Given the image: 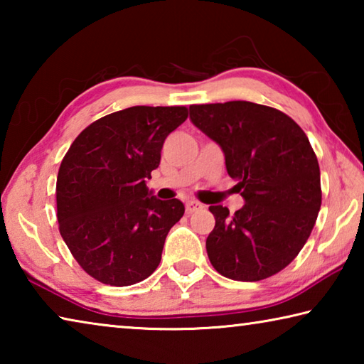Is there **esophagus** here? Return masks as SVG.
<instances>
[{
    "label": "esophagus",
    "mask_w": 364,
    "mask_h": 364,
    "mask_svg": "<svg viewBox=\"0 0 364 364\" xmlns=\"http://www.w3.org/2000/svg\"><path fill=\"white\" fill-rule=\"evenodd\" d=\"M202 208H204V205H202L200 202H197V200H188L186 202V212L188 213H194L197 210H202Z\"/></svg>",
    "instance_id": "obj_1"
}]
</instances>
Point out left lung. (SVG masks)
Returning a JSON list of instances; mask_svg holds the SVG:
<instances>
[{"instance_id": "left-lung-1", "label": "left lung", "mask_w": 364, "mask_h": 364, "mask_svg": "<svg viewBox=\"0 0 364 364\" xmlns=\"http://www.w3.org/2000/svg\"><path fill=\"white\" fill-rule=\"evenodd\" d=\"M189 119L225 152L228 175L245 204L234 215L210 205L205 247L212 267L234 281H262L291 263L321 207L316 154L281 110L249 101L193 104Z\"/></svg>"}]
</instances>
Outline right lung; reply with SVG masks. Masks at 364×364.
Returning a JSON list of instances; mask_svg holds the SVG:
<instances>
[{"label":"right lung","instance_id":"1","mask_svg":"<svg viewBox=\"0 0 364 364\" xmlns=\"http://www.w3.org/2000/svg\"><path fill=\"white\" fill-rule=\"evenodd\" d=\"M184 106H134L85 128L63 159L56 183L59 231L86 273L102 284L132 286L159 267L181 200L151 196L146 178Z\"/></svg>","mask_w":364,"mask_h":364}]
</instances>
